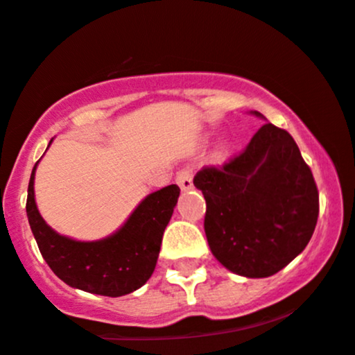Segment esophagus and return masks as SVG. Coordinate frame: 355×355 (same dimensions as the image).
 <instances>
[{"instance_id": "obj_1", "label": "esophagus", "mask_w": 355, "mask_h": 355, "mask_svg": "<svg viewBox=\"0 0 355 355\" xmlns=\"http://www.w3.org/2000/svg\"><path fill=\"white\" fill-rule=\"evenodd\" d=\"M176 182L182 191L193 189V171H191L189 167H184V169L179 171L176 176Z\"/></svg>"}]
</instances>
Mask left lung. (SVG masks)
<instances>
[{
	"label": "left lung",
	"instance_id": "left-lung-1",
	"mask_svg": "<svg viewBox=\"0 0 355 355\" xmlns=\"http://www.w3.org/2000/svg\"><path fill=\"white\" fill-rule=\"evenodd\" d=\"M265 119L257 110L250 112ZM194 186L206 199L211 253L230 272L272 277L309 245L318 218L312 171L286 130L266 122L240 156L202 167Z\"/></svg>",
	"mask_w": 355,
	"mask_h": 355
}]
</instances>
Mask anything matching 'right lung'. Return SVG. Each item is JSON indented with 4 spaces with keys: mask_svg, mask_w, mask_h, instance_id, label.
Returning a JSON list of instances; mask_svg holds the SVG:
<instances>
[{
    "mask_svg": "<svg viewBox=\"0 0 355 355\" xmlns=\"http://www.w3.org/2000/svg\"><path fill=\"white\" fill-rule=\"evenodd\" d=\"M37 166L38 162L28 184L26 216L40 253L51 272L71 288L95 295L122 297L141 288L156 268L162 234L181 189L171 184L147 194L110 236L78 241L51 230L40 214L35 201Z\"/></svg>",
    "mask_w": 355,
    "mask_h": 355,
    "instance_id": "1",
    "label": "right lung"
}]
</instances>
